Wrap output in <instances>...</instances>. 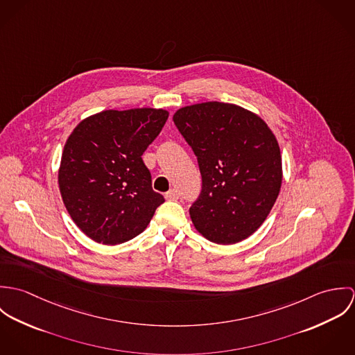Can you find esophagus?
I'll return each mask as SVG.
<instances>
[{"instance_id": "1", "label": "esophagus", "mask_w": 355, "mask_h": 355, "mask_svg": "<svg viewBox=\"0 0 355 355\" xmlns=\"http://www.w3.org/2000/svg\"><path fill=\"white\" fill-rule=\"evenodd\" d=\"M165 198L169 200V201H175V200L179 198V193H178L176 190H171V191H168V193L165 194Z\"/></svg>"}]
</instances>
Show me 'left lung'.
<instances>
[{"mask_svg": "<svg viewBox=\"0 0 355 355\" xmlns=\"http://www.w3.org/2000/svg\"><path fill=\"white\" fill-rule=\"evenodd\" d=\"M173 121L202 175V193L190 207L196 230L218 245L248 239L280 193L283 166L275 134L252 110L225 102L183 106Z\"/></svg>", "mask_w": 355, "mask_h": 355, "instance_id": "obj_1", "label": "left lung"}]
</instances>
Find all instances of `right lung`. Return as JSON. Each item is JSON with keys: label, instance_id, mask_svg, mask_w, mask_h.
<instances>
[{"label": "right lung", "instance_id": "right-lung-1", "mask_svg": "<svg viewBox=\"0 0 355 355\" xmlns=\"http://www.w3.org/2000/svg\"><path fill=\"white\" fill-rule=\"evenodd\" d=\"M168 116L155 107L102 110L68 137L58 189L73 223L94 242L113 246L138 236L164 202L142 154Z\"/></svg>", "mask_w": 355, "mask_h": 355}]
</instances>
